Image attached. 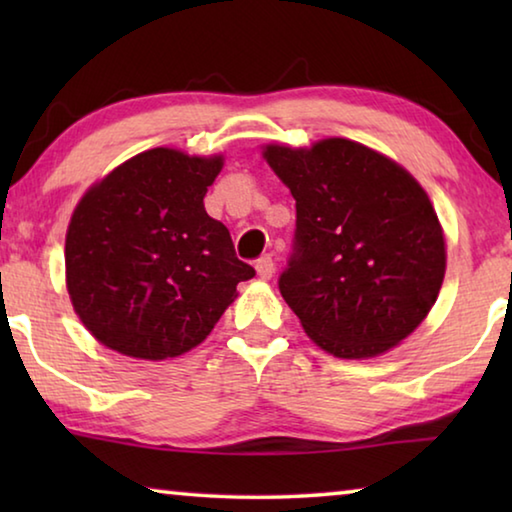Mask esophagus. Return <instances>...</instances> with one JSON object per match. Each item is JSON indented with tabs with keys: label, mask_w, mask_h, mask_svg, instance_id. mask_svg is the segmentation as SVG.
I'll return each instance as SVG.
<instances>
[{
	"label": "esophagus",
	"mask_w": 512,
	"mask_h": 512,
	"mask_svg": "<svg viewBox=\"0 0 512 512\" xmlns=\"http://www.w3.org/2000/svg\"><path fill=\"white\" fill-rule=\"evenodd\" d=\"M255 271H257V275H259V277H262V280H271L273 273H275V262H273V257H271V255L259 257V259H257V264H255Z\"/></svg>",
	"instance_id": "34e87169"
}]
</instances>
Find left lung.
Here are the masks:
<instances>
[{
  "instance_id": "1",
  "label": "left lung",
  "mask_w": 512,
  "mask_h": 512,
  "mask_svg": "<svg viewBox=\"0 0 512 512\" xmlns=\"http://www.w3.org/2000/svg\"><path fill=\"white\" fill-rule=\"evenodd\" d=\"M296 198V235L277 287L320 348L375 357L406 339L438 298L445 239L429 196L368 146L332 137L266 146Z\"/></svg>"
}]
</instances>
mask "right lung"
<instances>
[{
	"label": "right lung",
	"instance_id": "obj_1",
	"mask_svg": "<svg viewBox=\"0 0 512 512\" xmlns=\"http://www.w3.org/2000/svg\"><path fill=\"white\" fill-rule=\"evenodd\" d=\"M221 167V158L144 151L74 210L67 291L106 348L151 361L178 357L212 332L237 284L255 275L237 259L228 228L205 212Z\"/></svg>",
	"mask_w": 512,
	"mask_h": 512
}]
</instances>
